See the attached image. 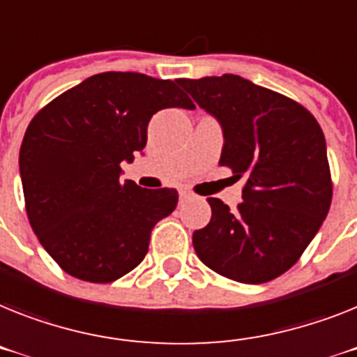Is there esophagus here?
Masks as SVG:
<instances>
[{"mask_svg":"<svg viewBox=\"0 0 357 357\" xmlns=\"http://www.w3.org/2000/svg\"><path fill=\"white\" fill-rule=\"evenodd\" d=\"M190 197H192V194L187 192V190H181V192H179V202H181V203H183V202H188V199H190Z\"/></svg>","mask_w":357,"mask_h":357,"instance_id":"obj_1","label":"esophagus"}]
</instances>
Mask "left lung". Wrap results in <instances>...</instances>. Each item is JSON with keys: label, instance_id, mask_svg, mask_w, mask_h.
I'll return each instance as SVG.
<instances>
[{"label": "left lung", "instance_id": "8db88e82", "mask_svg": "<svg viewBox=\"0 0 357 357\" xmlns=\"http://www.w3.org/2000/svg\"><path fill=\"white\" fill-rule=\"evenodd\" d=\"M178 83L220 119V165L245 178L236 211L208 197L212 220L194 232V250L229 280L254 285L275 280L301 257L331 208L321 127L301 103L234 74Z\"/></svg>", "mask_w": 357, "mask_h": 357}]
</instances>
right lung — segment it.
Segmentation results:
<instances>
[{
	"label": "right lung",
	"mask_w": 357,
	"mask_h": 357,
	"mask_svg": "<svg viewBox=\"0 0 357 357\" xmlns=\"http://www.w3.org/2000/svg\"><path fill=\"white\" fill-rule=\"evenodd\" d=\"M196 105L176 82L103 72L54 98L26 127L20 172L29 223L67 274L110 283L143 261L154 225L178 205L176 188L121 179L146 145L158 110Z\"/></svg>",
	"instance_id": "add662e5"
}]
</instances>
